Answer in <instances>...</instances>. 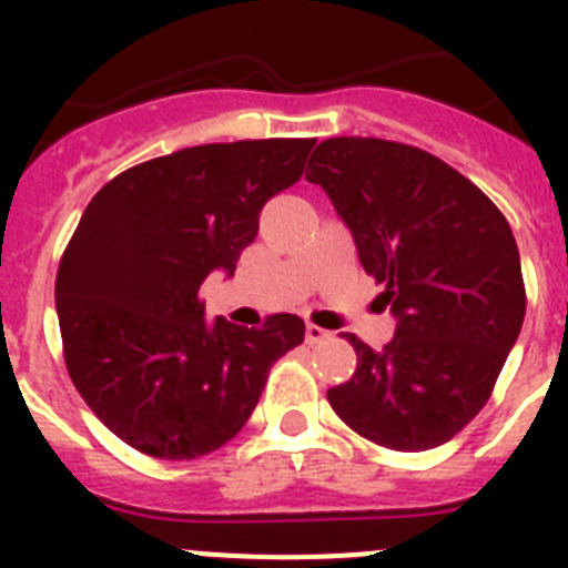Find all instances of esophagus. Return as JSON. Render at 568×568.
<instances>
[{"label": "esophagus", "mask_w": 568, "mask_h": 568, "mask_svg": "<svg viewBox=\"0 0 568 568\" xmlns=\"http://www.w3.org/2000/svg\"><path fill=\"white\" fill-rule=\"evenodd\" d=\"M304 338H307V344H321V341L329 338V333L327 329H321L318 324H307V329H304Z\"/></svg>", "instance_id": "34e87169"}]
</instances>
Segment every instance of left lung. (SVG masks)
I'll use <instances>...</instances> for the list:
<instances>
[{"label":"left lung","instance_id":"obj_1","mask_svg":"<svg viewBox=\"0 0 568 568\" xmlns=\"http://www.w3.org/2000/svg\"><path fill=\"white\" fill-rule=\"evenodd\" d=\"M307 170L398 318L378 353L346 335L358 366L329 389V406L386 449L446 444L484 409L524 324L509 222L466 175L413 144L338 135L315 148Z\"/></svg>","mask_w":568,"mask_h":568}]
</instances>
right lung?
I'll use <instances>...</instances> for the list:
<instances>
[{"label": "right lung", "mask_w": 568, "mask_h": 568, "mask_svg": "<svg viewBox=\"0 0 568 568\" xmlns=\"http://www.w3.org/2000/svg\"><path fill=\"white\" fill-rule=\"evenodd\" d=\"M315 139H247L159 155L84 207L57 273L64 364L115 438L162 460L215 453L247 424L304 321H204L213 270L233 275L261 207L304 173Z\"/></svg>", "instance_id": "1"}]
</instances>
